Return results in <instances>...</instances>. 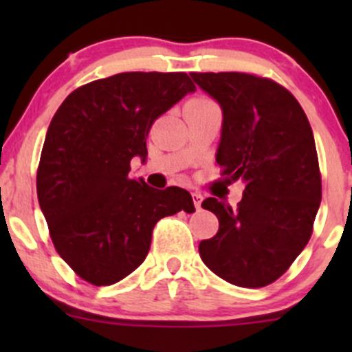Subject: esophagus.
Segmentation results:
<instances>
[{"label":"esophagus","instance_id":"esophagus-1","mask_svg":"<svg viewBox=\"0 0 352 352\" xmlns=\"http://www.w3.org/2000/svg\"><path fill=\"white\" fill-rule=\"evenodd\" d=\"M192 199H194V206H196V209H201V202H202L201 194L192 192Z\"/></svg>","mask_w":352,"mask_h":352}]
</instances>
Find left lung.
Listing matches in <instances>:
<instances>
[{
  "mask_svg": "<svg viewBox=\"0 0 352 352\" xmlns=\"http://www.w3.org/2000/svg\"><path fill=\"white\" fill-rule=\"evenodd\" d=\"M223 110L216 162L245 184L236 209L208 197L219 230L199 243L202 262L225 281L264 287L281 278L314 232L322 201L317 148L307 113L276 81L248 73H190Z\"/></svg>",
  "mask_w": 352,
  "mask_h": 352,
  "instance_id": "8db88e82",
  "label": "left lung"
}]
</instances>
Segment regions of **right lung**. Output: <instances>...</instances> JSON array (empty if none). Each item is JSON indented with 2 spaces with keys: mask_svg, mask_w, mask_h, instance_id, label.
<instances>
[{
  "mask_svg": "<svg viewBox=\"0 0 352 352\" xmlns=\"http://www.w3.org/2000/svg\"><path fill=\"white\" fill-rule=\"evenodd\" d=\"M194 90L186 73H119L71 91L52 117L38 204L58 254L90 285L126 278L146 258L160 219L196 211L187 190L129 177L133 156L146 158L155 120Z\"/></svg>",
  "mask_w": 352,
  "mask_h": 352,
  "instance_id": "right-lung-1",
  "label": "right lung"
}]
</instances>
